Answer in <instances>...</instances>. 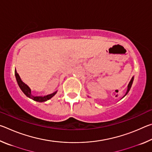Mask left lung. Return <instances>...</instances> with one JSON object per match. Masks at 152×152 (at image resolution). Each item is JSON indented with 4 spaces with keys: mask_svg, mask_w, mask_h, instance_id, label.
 <instances>
[{
    "mask_svg": "<svg viewBox=\"0 0 152 152\" xmlns=\"http://www.w3.org/2000/svg\"><path fill=\"white\" fill-rule=\"evenodd\" d=\"M133 78H132V80H131V81L129 82V84H128V88H127V92H126V94H125V96L126 94H127L128 92H129V90H130V88H131V87H132V83H133Z\"/></svg>",
    "mask_w": 152,
    "mask_h": 152,
    "instance_id": "obj_1",
    "label": "left lung"
}]
</instances>
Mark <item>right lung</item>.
I'll return each instance as SVG.
<instances>
[{"label":"right lung","instance_id":"obj_1","mask_svg":"<svg viewBox=\"0 0 152 152\" xmlns=\"http://www.w3.org/2000/svg\"><path fill=\"white\" fill-rule=\"evenodd\" d=\"M15 77H16L17 83H18V84H19L20 88L21 89V91L23 92V93L25 95H26L27 96L30 98V99H33V101H37V102L46 101H48V100L50 99L51 97H53V96H54V95L56 94V92H55L52 94L46 95V96H33V95L31 94V89L29 88V87L28 86L27 84H25L24 82L21 80V79H20L19 74L17 72L16 69H15Z\"/></svg>","mask_w":152,"mask_h":152}]
</instances>
